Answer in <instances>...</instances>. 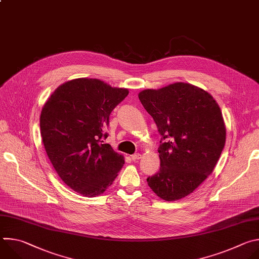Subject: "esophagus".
I'll return each instance as SVG.
<instances>
[{
    "label": "esophagus",
    "mask_w": 259,
    "mask_h": 259,
    "mask_svg": "<svg viewBox=\"0 0 259 259\" xmlns=\"http://www.w3.org/2000/svg\"><path fill=\"white\" fill-rule=\"evenodd\" d=\"M140 158H141V155H140V154H134V155H132V156H131V159H132L133 161L139 160Z\"/></svg>",
    "instance_id": "esophagus-1"
}]
</instances>
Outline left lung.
Returning a JSON list of instances; mask_svg holds the SVG:
<instances>
[{"mask_svg":"<svg viewBox=\"0 0 259 259\" xmlns=\"http://www.w3.org/2000/svg\"><path fill=\"white\" fill-rule=\"evenodd\" d=\"M161 140L158 173L146 178L165 201L189 196L212 173L226 143V126L213 97L201 88L175 83L138 94Z\"/></svg>","mask_w":259,"mask_h":259,"instance_id":"obj_1","label":"left lung"}]
</instances>
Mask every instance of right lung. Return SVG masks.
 Masks as SVG:
<instances>
[{"label":"right lung","instance_id":"right-lung-1","mask_svg":"<svg viewBox=\"0 0 259 259\" xmlns=\"http://www.w3.org/2000/svg\"><path fill=\"white\" fill-rule=\"evenodd\" d=\"M128 93L97 79H76L59 86L42 109L46 153L62 181L85 197L102 194L124 164L103 140L110 113Z\"/></svg>","mask_w":259,"mask_h":259}]
</instances>
